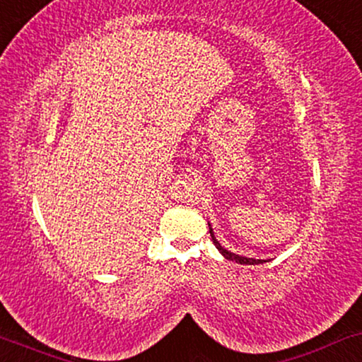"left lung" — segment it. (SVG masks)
Listing matches in <instances>:
<instances>
[{
    "label": "left lung",
    "mask_w": 362,
    "mask_h": 362,
    "mask_svg": "<svg viewBox=\"0 0 362 362\" xmlns=\"http://www.w3.org/2000/svg\"><path fill=\"white\" fill-rule=\"evenodd\" d=\"M207 226H209V234H211V237H212V242H214L216 249L219 250L221 254L224 255L227 260H232V262H235V264H240V265H259V264H265V262H269V260H262V259H249V257L237 255V254H234V252L224 249V247H222V245L219 244V240L216 239L214 230H212V227H211L209 222H207Z\"/></svg>",
    "instance_id": "left-lung-1"
}]
</instances>
